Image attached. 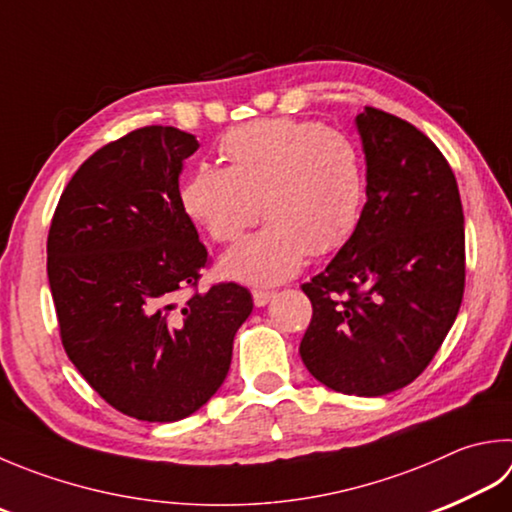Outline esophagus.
I'll use <instances>...</instances> for the list:
<instances>
[{
  "label": "esophagus",
  "instance_id": "1",
  "mask_svg": "<svg viewBox=\"0 0 512 512\" xmlns=\"http://www.w3.org/2000/svg\"><path fill=\"white\" fill-rule=\"evenodd\" d=\"M252 296H254L256 307H265L274 298V292H269V289H254Z\"/></svg>",
  "mask_w": 512,
  "mask_h": 512
}]
</instances>
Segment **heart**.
<instances>
[{
  "label": "heart",
  "mask_w": 512,
  "mask_h": 512,
  "mask_svg": "<svg viewBox=\"0 0 512 512\" xmlns=\"http://www.w3.org/2000/svg\"><path fill=\"white\" fill-rule=\"evenodd\" d=\"M227 167L198 165L182 185L187 214L218 243H234L260 218L269 223L223 256V272L249 285L294 276L307 254L341 247L359 223L365 176L356 144L307 120H256L220 140Z\"/></svg>",
  "instance_id": "b5f03b06"
}]
</instances>
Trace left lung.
Wrapping results in <instances>:
<instances>
[{
  "instance_id": "1",
  "label": "left lung",
  "mask_w": 512,
  "mask_h": 512,
  "mask_svg": "<svg viewBox=\"0 0 512 512\" xmlns=\"http://www.w3.org/2000/svg\"><path fill=\"white\" fill-rule=\"evenodd\" d=\"M356 129L368 200L339 254L303 285L312 321L298 352L327 388L381 397L417 379L455 323L464 209L448 160L417 127L365 106Z\"/></svg>"
}]
</instances>
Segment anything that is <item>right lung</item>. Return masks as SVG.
<instances>
[{
    "mask_svg": "<svg viewBox=\"0 0 512 512\" xmlns=\"http://www.w3.org/2000/svg\"><path fill=\"white\" fill-rule=\"evenodd\" d=\"M200 147L142 127L98 149L62 191L46 272L62 345L86 383L127 417L169 423L214 397L252 294L196 289L209 265L182 207V162Z\"/></svg>",
    "mask_w": 512,
    "mask_h": 512,
    "instance_id": "obj_1",
    "label": "right lung"
}]
</instances>
